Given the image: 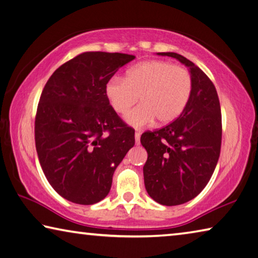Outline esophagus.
<instances>
[{"label":"esophagus","instance_id":"obj_1","mask_svg":"<svg viewBox=\"0 0 258 258\" xmlns=\"http://www.w3.org/2000/svg\"><path fill=\"white\" fill-rule=\"evenodd\" d=\"M139 138H141V133L136 132V134H135V141H136V144L137 145L139 144Z\"/></svg>","mask_w":258,"mask_h":258}]
</instances>
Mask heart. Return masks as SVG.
I'll return each mask as SVG.
<instances>
[{
  "mask_svg": "<svg viewBox=\"0 0 258 258\" xmlns=\"http://www.w3.org/2000/svg\"><path fill=\"white\" fill-rule=\"evenodd\" d=\"M193 81L189 72L164 60L143 61L126 71L125 79L113 78L106 84V96L112 108L125 114L135 104L142 105L125 116L137 128L167 124L179 117L192 95Z\"/></svg>",
  "mask_w": 258,
  "mask_h": 258,
  "instance_id": "heart-1",
  "label": "heart"
}]
</instances>
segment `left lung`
<instances>
[{"mask_svg": "<svg viewBox=\"0 0 258 258\" xmlns=\"http://www.w3.org/2000/svg\"><path fill=\"white\" fill-rule=\"evenodd\" d=\"M158 54L188 67L193 81L179 117L141 137L149 155L143 168L147 193L160 205L177 206L194 199L212 178L221 153V105L213 82L191 60L175 52Z\"/></svg>", "mask_w": 258, "mask_h": 258, "instance_id": "8db88e82", "label": "left lung"}]
</instances>
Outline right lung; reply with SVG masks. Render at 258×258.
I'll return each instance as SVG.
<instances>
[{
  "mask_svg": "<svg viewBox=\"0 0 258 258\" xmlns=\"http://www.w3.org/2000/svg\"><path fill=\"white\" fill-rule=\"evenodd\" d=\"M134 59L119 52H83L45 83L35 116V146L46 179L66 200H103L116 167L135 145V130L112 108L105 90Z\"/></svg>",
  "mask_w": 258,
  "mask_h": 258,
  "instance_id": "add662e5",
  "label": "right lung"
}]
</instances>
